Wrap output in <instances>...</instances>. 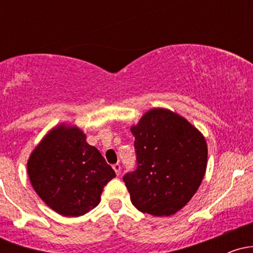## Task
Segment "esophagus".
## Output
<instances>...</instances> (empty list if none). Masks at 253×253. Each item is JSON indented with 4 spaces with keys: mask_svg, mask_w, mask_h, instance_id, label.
<instances>
[{
    "mask_svg": "<svg viewBox=\"0 0 253 253\" xmlns=\"http://www.w3.org/2000/svg\"><path fill=\"white\" fill-rule=\"evenodd\" d=\"M113 169H114L115 173H117V175H120V170H121V165L120 164H119V163L114 164V165H113Z\"/></svg>",
    "mask_w": 253,
    "mask_h": 253,
    "instance_id": "1",
    "label": "esophagus"
}]
</instances>
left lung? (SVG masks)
<instances>
[{
  "instance_id": "obj_1",
  "label": "left lung",
  "mask_w": 253,
  "mask_h": 253,
  "mask_svg": "<svg viewBox=\"0 0 253 253\" xmlns=\"http://www.w3.org/2000/svg\"><path fill=\"white\" fill-rule=\"evenodd\" d=\"M136 169L124 176L133 206L143 213L169 216L199 189L208 149L205 136L184 118L153 108L130 127Z\"/></svg>"
}]
</instances>
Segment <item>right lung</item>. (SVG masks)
Returning <instances> with one entry per match:
<instances>
[{"instance_id": "obj_1", "label": "right lung", "mask_w": 253, "mask_h": 253, "mask_svg": "<svg viewBox=\"0 0 253 253\" xmlns=\"http://www.w3.org/2000/svg\"><path fill=\"white\" fill-rule=\"evenodd\" d=\"M76 126L52 128L27 162L31 184L51 210L80 216L100 203L104 185L115 172Z\"/></svg>"}]
</instances>
